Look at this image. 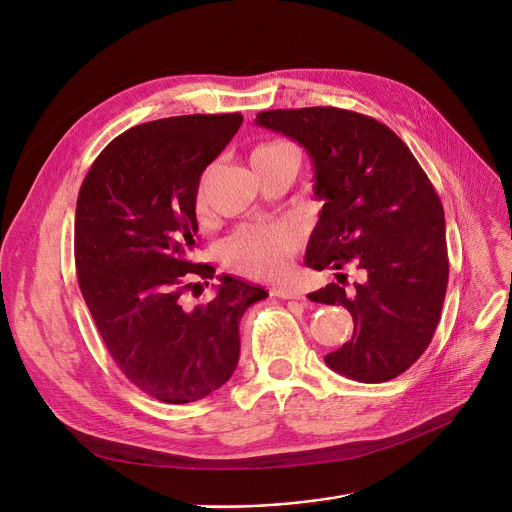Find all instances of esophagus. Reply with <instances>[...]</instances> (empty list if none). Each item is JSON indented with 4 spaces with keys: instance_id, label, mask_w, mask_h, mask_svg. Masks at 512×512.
<instances>
[{
    "instance_id": "esophagus-1",
    "label": "esophagus",
    "mask_w": 512,
    "mask_h": 512,
    "mask_svg": "<svg viewBox=\"0 0 512 512\" xmlns=\"http://www.w3.org/2000/svg\"><path fill=\"white\" fill-rule=\"evenodd\" d=\"M270 294H272V297L284 299V301H288V299H292V301H303V299H305L303 290H299V288H288V286H276V288L270 290Z\"/></svg>"
}]
</instances>
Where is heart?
Listing matches in <instances>:
<instances>
[{
	"instance_id": "obj_1",
	"label": "heart",
	"mask_w": 512,
	"mask_h": 512,
	"mask_svg": "<svg viewBox=\"0 0 512 512\" xmlns=\"http://www.w3.org/2000/svg\"><path fill=\"white\" fill-rule=\"evenodd\" d=\"M288 149L290 147L284 143L257 145L251 153V168L257 170L272 155ZM207 186L209 174H203L195 193V211L199 220L207 218L209 213ZM294 251H297V238L286 226H245L224 242L222 257L230 270L240 276L274 280L288 272Z\"/></svg>"
}]
</instances>
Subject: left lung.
I'll list each match as a JSON object with an SVG mask.
<instances>
[{"label": "left lung", "mask_w": 512, "mask_h": 512, "mask_svg": "<svg viewBox=\"0 0 512 512\" xmlns=\"http://www.w3.org/2000/svg\"><path fill=\"white\" fill-rule=\"evenodd\" d=\"M257 124L299 141L315 164V193L326 199L305 263L313 270L357 267L309 299L342 305L353 338L326 355L351 380L388 382L407 371L438 328L448 251L444 209L432 180L396 132L371 116L332 105L267 110Z\"/></svg>", "instance_id": "left-lung-1"}]
</instances>
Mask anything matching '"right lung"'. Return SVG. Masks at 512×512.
<instances>
[{
    "mask_svg": "<svg viewBox=\"0 0 512 512\" xmlns=\"http://www.w3.org/2000/svg\"><path fill=\"white\" fill-rule=\"evenodd\" d=\"M240 124L234 112L132 126L97 155L78 193L80 292L118 369L168 405L195 402L228 382L240 355L238 321L267 297L224 276L209 303L184 301L215 274L191 259L199 247L197 184Z\"/></svg>",
    "mask_w": 512,
    "mask_h": 512,
    "instance_id": "1",
    "label": "right lung"
}]
</instances>
